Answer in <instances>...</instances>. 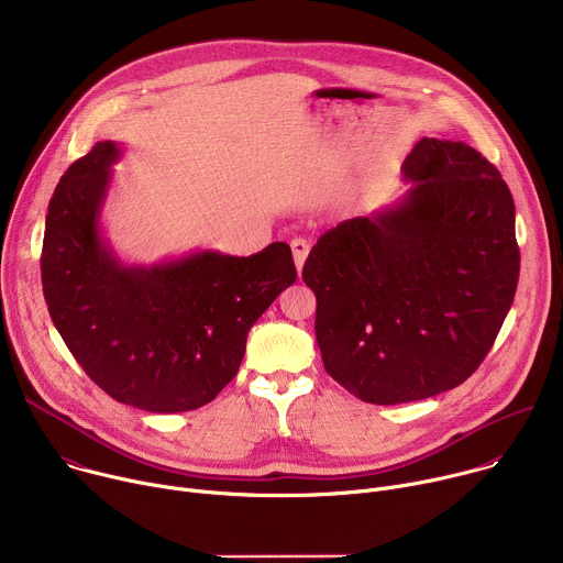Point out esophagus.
<instances>
[{"label": "esophagus", "instance_id": "esophagus-1", "mask_svg": "<svg viewBox=\"0 0 563 563\" xmlns=\"http://www.w3.org/2000/svg\"><path fill=\"white\" fill-rule=\"evenodd\" d=\"M291 254H294V263H296V269H298V274L302 272V265H305V261H307V254H309V245H307V240H302V238H296V240H291Z\"/></svg>", "mask_w": 563, "mask_h": 563}]
</instances>
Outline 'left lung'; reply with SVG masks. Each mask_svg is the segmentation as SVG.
<instances>
[{
  "label": "left lung",
  "mask_w": 563,
  "mask_h": 563,
  "mask_svg": "<svg viewBox=\"0 0 563 563\" xmlns=\"http://www.w3.org/2000/svg\"><path fill=\"white\" fill-rule=\"evenodd\" d=\"M400 174L404 196L320 235L302 267L328 374L376 406L461 385L519 280L515 200L484 155L421 137Z\"/></svg>",
  "instance_id": "obj_1"
}]
</instances>
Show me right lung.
Wrapping results in <instances>:
<instances>
[{"label": "right lung", "instance_id": "obj_1", "mask_svg": "<svg viewBox=\"0 0 563 563\" xmlns=\"http://www.w3.org/2000/svg\"><path fill=\"white\" fill-rule=\"evenodd\" d=\"M122 151L98 142L55 187L42 247L48 313L75 361L120 404L198 410L235 376L252 325L294 285L291 250L272 243L254 256L200 250L124 263L102 224Z\"/></svg>", "mask_w": 563, "mask_h": 563}]
</instances>
